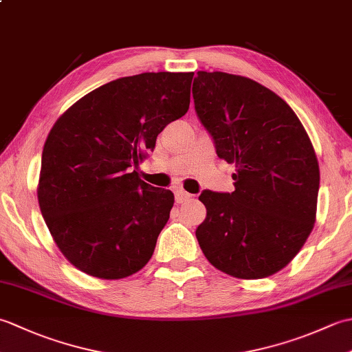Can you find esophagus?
Wrapping results in <instances>:
<instances>
[{
  "label": "esophagus",
  "mask_w": 352,
  "mask_h": 352,
  "mask_svg": "<svg viewBox=\"0 0 352 352\" xmlns=\"http://www.w3.org/2000/svg\"><path fill=\"white\" fill-rule=\"evenodd\" d=\"M192 198V195L189 192H186V190H183V189H178V190H175V201L178 204H182V203H186V201H189Z\"/></svg>",
  "instance_id": "esophagus-1"
}]
</instances>
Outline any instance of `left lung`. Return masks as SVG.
I'll return each mask as SVG.
<instances>
[{"label":"left lung","mask_w":352,"mask_h":352,"mask_svg":"<svg viewBox=\"0 0 352 352\" xmlns=\"http://www.w3.org/2000/svg\"><path fill=\"white\" fill-rule=\"evenodd\" d=\"M201 124L219 159L233 163L234 190H204L197 228L210 263L257 280L287 266L316 221L319 163L307 131L278 95L257 81L198 71L192 87Z\"/></svg>","instance_id":"left-lung-1"}]
</instances>
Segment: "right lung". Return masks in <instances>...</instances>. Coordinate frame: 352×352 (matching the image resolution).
Masks as SVG:
<instances>
[{"instance_id":"add662e5","label":"right lung","mask_w":352,"mask_h":352,"mask_svg":"<svg viewBox=\"0 0 352 352\" xmlns=\"http://www.w3.org/2000/svg\"><path fill=\"white\" fill-rule=\"evenodd\" d=\"M193 72H144L89 92L45 140L37 199L71 265L119 280L151 258L174 193L136 170L164 126L186 115Z\"/></svg>"}]
</instances>
